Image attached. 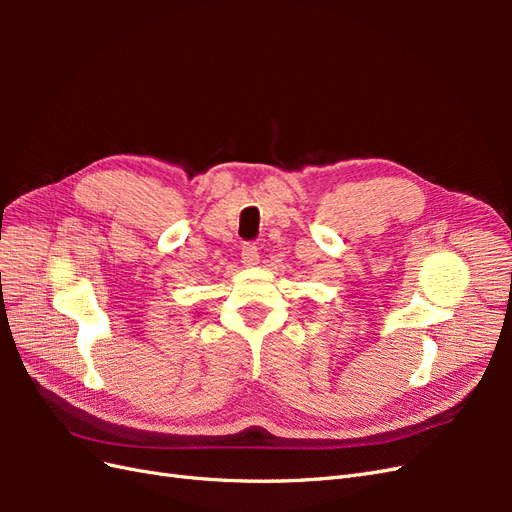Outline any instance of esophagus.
I'll use <instances>...</instances> for the list:
<instances>
[{
  "instance_id": "obj_1",
  "label": "esophagus",
  "mask_w": 512,
  "mask_h": 512,
  "mask_svg": "<svg viewBox=\"0 0 512 512\" xmlns=\"http://www.w3.org/2000/svg\"><path fill=\"white\" fill-rule=\"evenodd\" d=\"M258 247L256 243H243L241 247V262L243 265H256L258 262Z\"/></svg>"
}]
</instances>
